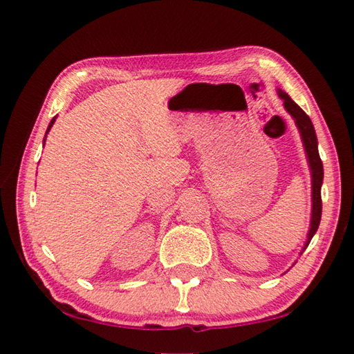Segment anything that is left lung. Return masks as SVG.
<instances>
[{"label": "left lung", "mask_w": 354, "mask_h": 354, "mask_svg": "<svg viewBox=\"0 0 354 354\" xmlns=\"http://www.w3.org/2000/svg\"><path fill=\"white\" fill-rule=\"evenodd\" d=\"M279 98L284 101V107L286 111L290 113L292 118L295 120L299 134H301V140L304 145V151H306L308 156V162H309V169H310V176H313V214H310V227L308 232V239L306 243L301 250V253L310 242V239L314 237V234L319 230L320 225V218H322V183H323V164L319 154V143H317V136H315V129L314 124L310 122V118L306 115L301 107H299L295 101H292V98L283 91H278Z\"/></svg>", "instance_id": "8db88e82"}]
</instances>
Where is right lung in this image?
Wrapping results in <instances>:
<instances>
[{
  "instance_id": "obj_1",
  "label": "right lung",
  "mask_w": 354,
  "mask_h": 354,
  "mask_svg": "<svg viewBox=\"0 0 354 354\" xmlns=\"http://www.w3.org/2000/svg\"><path fill=\"white\" fill-rule=\"evenodd\" d=\"M55 122H56V117H55V118H53V120H51V123H50V124H48V129H46V134H48V133H50V129H51V127H53V124H55ZM44 145H45V139H44Z\"/></svg>"
}]
</instances>
